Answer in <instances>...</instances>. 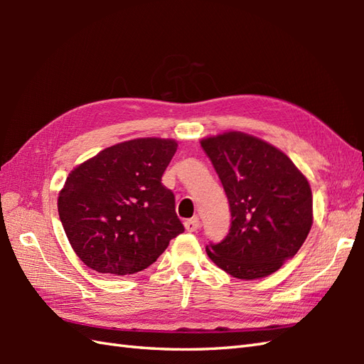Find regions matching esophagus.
Returning <instances> with one entry per match:
<instances>
[{"mask_svg":"<svg viewBox=\"0 0 364 364\" xmlns=\"http://www.w3.org/2000/svg\"><path fill=\"white\" fill-rule=\"evenodd\" d=\"M184 228H186V231H197L198 228H200V222H198V219L196 218V219H188V220H184Z\"/></svg>","mask_w":364,"mask_h":364,"instance_id":"1","label":"esophagus"}]
</instances>
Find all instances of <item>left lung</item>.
Instances as JSON below:
<instances>
[{
    "label": "left lung",
    "instance_id": "obj_1",
    "mask_svg": "<svg viewBox=\"0 0 364 364\" xmlns=\"http://www.w3.org/2000/svg\"><path fill=\"white\" fill-rule=\"evenodd\" d=\"M200 144L231 211L228 236L206 245L208 257L239 280L277 272L299 252L313 225L306 176L277 146L241 131H225Z\"/></svg>",
    "mask_w": 364,
    "mask_h": 364
}]
</instances>
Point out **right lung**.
Instances as JSON below:
<instances>
[{
	"label": "right lung",
	"mask_w": 364,
	"mask_h": 364,
	"mask_svg": "<svg viewBox=\"0 0 364 364\" xmlns=\"http://www.w3.org/2000/svg\"><path fill=\"white\" fill-rule=\"evenodd\" d=\"M176 141L139 137L102 150L68 173L58 211L72 249L106 275L146 269L184 231L161 183Z\"/></svg>",
	"instance_id": "obj_1"
}]
</instances>
